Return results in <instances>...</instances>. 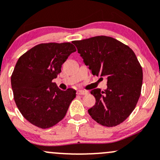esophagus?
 <instances>
[{
    "mask_svg": "<svg viewBox=\"0 0 160 160\" xmlns=\"http://www.w3.org/2000/svg\"><path fill=\"white\" fill-rule=\"evenodd\" d=\"M77 93L79 95H85L88 93V91H86V90H78L77 91Z\"/></svg>",
    "mask_w": 160,
    "mask_h": 160,
    "instance_id": "obj_1",
    "label": "esophagus"
}]
</instances>
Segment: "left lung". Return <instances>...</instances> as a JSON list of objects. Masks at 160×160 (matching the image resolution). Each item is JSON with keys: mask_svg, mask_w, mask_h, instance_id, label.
<instances>
[{"mask_svg": "<svg viewBox=\"0 0 160 160\" xmlns=\"http://www.w3.org/2000/svg\"><path fill=\"white\" fill-rule=\"evenodd\" d=\"M72 43L92 74L108 80L106 90L90 91L96 102L88 113L101 125H119L133 111L141 94L142 69L135 52L118 40L104 35Z\"/></svg>", "mask_w": 160, "mask_h": 160, "instance_id": "left-lung-1", "label": "left lung"}]
</instances>
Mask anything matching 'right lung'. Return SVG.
<instances>
[{"label": "right lung", "mask_w": 160, "mask_h": 160, "mask_svg": "<svg viewBox=\"0 0 160 160\" xmlns=\"http://www.w3.org/2000/svg\"><path fill=\"white\" fill-rule=\"evenodd\" d=\"M70 42L42 43L22 55L11 75L14 99L23 117L41 128H51L67 114L76 90H62L53 83L72 52Z\"/></svg>", "instance_id": "add662e5"}]
</instances>
